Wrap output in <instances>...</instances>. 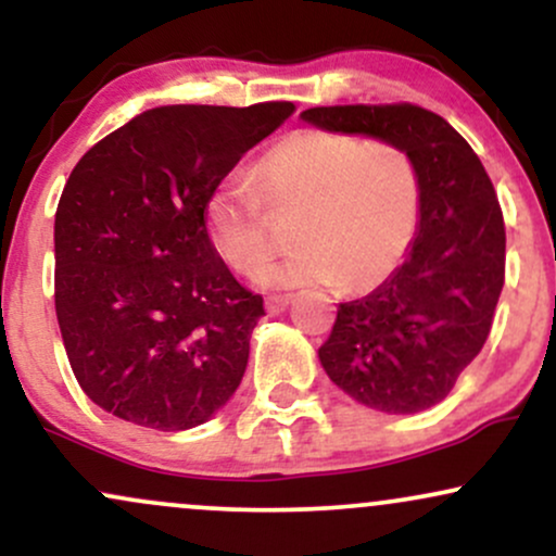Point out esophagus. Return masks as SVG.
Masks as SVG:
<instances>
[{"label": "esophagus", "instance_id": "obj_1", "mask_svg": "<svg viewBox=\"0 0 556 556\" xmlns=\"http://www.w3.org/2000/svg\"><path fill=\"white\" fill-rule=\"evenodd\" d=\"M290 303H292V295H271L269 300H266V314L279 316Z\"/></svg>", "mask_w": 556, "mask_h": 556}]
</instances>
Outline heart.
Segmentation results:
<instances>
[{"label": "heart", "instance_id": "b5f03b06", "mask_svg": "<svg viewBox=\"0 0 556 556\" xmlns=\"http://www.w3.org/2000/svg\"><path fill=\"white\" fill-rule=\"evenodd\" d=\"M253 182L258 191L240 177L216 185L203 225L216 256L251 277L271 253L264 201L298 214L295 251L261 274L264 287L340 282L368 292L400 269L416 242L424 180L416 159L397 146L300 130L258 159Z\"/></svg>", "mask_w": 556, "mask_h": 556}]
</instances>
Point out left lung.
<instances>
[{
  "instance_id": "1",
  "label": "left lung",
  "mask_w": 556,
  "mask_h": 556,
  "mask_svg": "<svg viewBox=\"0 0 556 556\" xmlns=\"http://www.w3.org/2000/svg\"><path fill=\"white\" fill-rule=\"evenodd\" d=\"M300 119L416 159L424 180L416 242L387 282L340 303L318 361L344 394L371 410H429L481 353L500 300L504 219L494 185L468 140L420 106H314Z\"/></svg>"
}]
</instances>
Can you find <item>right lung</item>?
Instances as JSON below:
<instances>
[{
    "label": "right lung",
    "mask_w": 556,
    "mask_h": 556,
    "mask_svg": "<svg viewBox=\"0 0 556 556\" xmlns=\"http://www.w3.org/2000/svg\"><path fill=\"white\" fill-rule=\"evenodd\" d=\"M292 112L156 106L75 164L54 216V305L75 379L101 410L185 431L240 387L264 298L216 256L203 206Z\"/></svg>",
    "instance_id": "obj_1"
}]
</instances>
